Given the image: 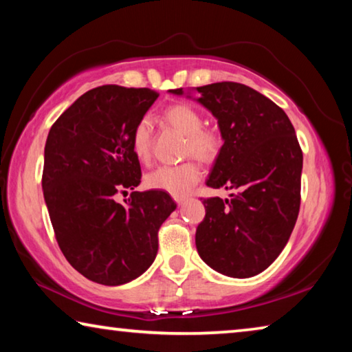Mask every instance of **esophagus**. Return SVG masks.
Wrapping results in <instances>:
<instances>
[{
  "label": "esophagus",
  "mask_w": 352,
  "mask_h": 352,
  "mask_svg": "<svg viewBox=\"0 0 352 352\" xmlns=\"http://www.w3.org/2000/svg\"><path fill=\"white\" fill-rule=\"evenodd\" d=\"M175 202H177L178 205H182L183 202H185V197H175Z\"/></svg>",
  "instance_id": "34e87169"
}]
</instances>
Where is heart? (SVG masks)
Masks as SVG:
<instances>
[{
	"mask_svg": "<svg viewBox=\"0 0 352 352\" xmlns=\"http://www.w3.org/2000/svg\"><path fill=\"white\" fill-rule=\"evenodd\" d=\"M163 119L167 125L186 136L185 156H194L202 163H213L219 156L222 139L216 131L204 128V120L196 109L188 104H172L164 111ZM131 150L136 158L146 163L152 150V124L148 117H142L133 128ZM200 178V167L196 161H186L177 166H161L144 178L150 189L163 191L174 197H183L191 191Z\"/></svg>",
	"mask_w": 352,
	"mask_h": 352,
	"instance_id": "b5f03b06",
	"label": "heart"
}]
</instances>
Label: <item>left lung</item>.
<instances>
[{
	"label": "left lung",
	"instance_id": "8db88e82",
	"mask_svg": "<svg viewBox=\"0 0 352 352\" xmlns=\"http://www.w3.org/2000/svg\"><path fill=\"white\" fill-rule=\"evenodd\" d=\"M197 102L217 119L222 144L206 180L235 189L230 199H204L197 252L221 274H260L287 246L300 205L302 150L285 111L239 82L196 87ZM183 96V89H170Z\"/></svg>",
	"mask_w": 352,
	"mask_h": 352
}]
</instances>
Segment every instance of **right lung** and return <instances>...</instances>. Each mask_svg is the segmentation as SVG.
<instances>
[{"instance_id": "obj_1", "label": "right lung", "mask_w": 352, "mask_h": 352, "mask_svg": "<svg viewBox=\"0 0 352 352\" xmlns=\"http://www.w3.org/2000/svg\"><path fill=\"white\" fill-rule=\"evenodd\" d=\"M158 98L147 87L106 85L67 108L48 133L42 189L67 261L92 282L116 287L146 272L158 230L177 205L163 191L116 194L141 183L133 128Z\"/></svg>"}]
</instances>
